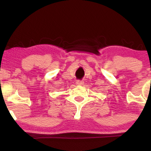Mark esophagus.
I'll return each mask as SVG.
<instances>
[{
    "instance_id": "1",
    "label": "esophagus",
    "mask_w": 151,
    "mask_h": 151,
    "mask_svg": "<svg viewBox=\"0 0 151 151\" xmlns=\"http://www.w3.org/2000/svg\"><path fill=\"white\" fill-rule=\"evenodd\" d=\"M83 84H84V81H82V80H77V82H76V84L78 86L83 85Z\"/></svg>"
}]
</instances>
